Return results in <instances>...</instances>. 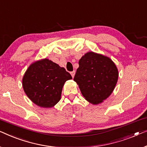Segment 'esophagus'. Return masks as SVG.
I'll return each instance as SVG.
<instances>
[{
  "label": "esophagus",
  "mask_w": 147,
  "mask_h": 147,
  "mask_svg": "<svg viewBox=\"0 0 147 147\" xmlns=\"http://www.w3.org/2000/svg\"><path fill=\"white\" fill-rule=\"evenodd\" d=\"M71 76H72V77H74V74H75V71H72V72H71Z\"/></svg>",
  "instance_id": "34e87169"
}]
</instances>
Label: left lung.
Here are the masks:
<instances>
[{
  "label": "left lung",
  "instance_id": "left-lung-1",
  "mask_svg": "<svg viewBox=\"0 0 147 147\" xmlns=\"http://www.w3.org/2000/svg\"><path fill=\"white\" fill-rule=\"evenodd\" d=\"M78 65L74 80L82 94L92 104L102 102L112 93L117 82L119 73L115 63L109 57L88 52Z\"/></svg>",
  "mask_w": 147,
  "mask_h": 147
}]
</instances>
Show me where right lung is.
<instances>
[{"label": "right lung", "instance_id": "obj_1", "mask_svg": "<svg viewBox=\"0 0 147 147\" xmlns=\"http://www.w3.org/2000/svg\"><path fill=\"white\" fill-rule=\"evenodd\" d=\"M71 78L65 68L45 59L28 68L22 78V86L34 104L51 108L60 100L64 84Z\"/></svg>", "mask_w": 147, "mask_h": 147}]
</instances>
